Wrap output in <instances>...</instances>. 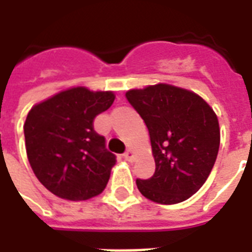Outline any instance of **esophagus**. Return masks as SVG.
Returning <instances> with one entry per match:
<instances>
[{
  "label": "esophagus",
  "instance_id": "obj_1",
  "mask_svg": "<svg viewBox=\"0 0 252 252\" xmlns=\"http://www.w3.org/2000/svg\"><path fill=\"white\" fill-rule=\"evenodd\" d=\"M133 157H135L133 151H132L131 148H128V150L126 151V154H124V159H126V160H128V162H131L132 159H133Z\"/></svg>",
  "mask_w": 252,
  "mask_h": 252
}]
</instances>
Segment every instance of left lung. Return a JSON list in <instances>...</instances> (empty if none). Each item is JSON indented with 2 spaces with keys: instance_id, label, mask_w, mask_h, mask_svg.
Returning <instances> with one entry per match:
<instances>
[{
  "instance_id": "left-lung-1",
  "label": "left lung",
  "mask_w": 252,
  "mask_h": 252,
  "mask_svg": "<svg viewBox=\"0 0 252 252\" xmlns=\"http://www.w3.org/2000/svg\"><path fill=\"white\" fill-rule=\"evenodd\" d=\"M128 102L150 133L155 173L136 180L146 198L171 205L198 191L211 174L220 146L216 113L198 94L167 83L132 89Z\"/></svg>"
}]
</instances>
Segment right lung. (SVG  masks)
<instances>
[{"mask_svg": "<svg viewBox=\"0 0 252 252\" xmlns=\"http://www.w3.org/2000/svg\"><path fill=\"white\" fill-rule=\"evenodd\" d=\"M113 101V92L77 86L30 110L24 124L27 157L52 194L82 201L102 193L116 157L105 148V137L94 131L93 121Z\"/></svg>", "mask_w": 252, "mask_h": 252, "instance_id": "add662e5", "label": "right lung"}]
</instances>
